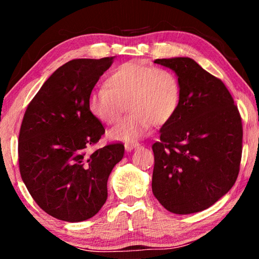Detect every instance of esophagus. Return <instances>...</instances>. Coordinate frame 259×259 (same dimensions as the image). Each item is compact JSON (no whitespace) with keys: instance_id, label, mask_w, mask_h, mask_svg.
Wrapping results in <instances>:
<instances>
[{"instance_id":"esophagus-1","label":"esophagus","mask_w":259,"mask_h":259,"mask_svg":"<svg viewBox=\"0 0 259 259\" xmlns=\"http://www.w3.org/2000/svg\"><path fill=\"white\" fill-rule=\"evenodd\" d=\"M138 146H139V143H137V142H135V143H126L125 145H124L126 151H131V150H134V148L138 147Z\"/></svg>"}]
</instances>
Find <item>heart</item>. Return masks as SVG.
<instances>
[{
  "label": "heart",
  "instance_id": "1",
  "mask_svg": "<svg viewBox=\"0 0 259 259\" xmlns=\"http://www.w3.org/2000/svg\"><path fill=\"white\" fill-rule=\"evenodd\" d=\"M181 85L175 74L140 61H128L114 67L88 98V109L96 120L113 124L119 119L122 104L129 115L109 130L112 140L133 143L150 131L154 122L162 125L176 113Z\"/></svg>",
  "mask_w": 259,
  "mask_h": 259
}]
</instances>
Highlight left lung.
Returning <instances> with one entry per match:
<instances>
[{"mask_svg":"<svg viewBox=\"0 0 259 259\" xmlns=\"http://www.w3.org/2000/svg\"><path fill=\"white\" fill-rule=\"evenodd\" d=\"M154 63L176 73L181 100L152 146L153 194L172 213L202 211L238 178L243 137L239 109L222 80L193 59L177 57Z\"/></svg>","mask_w":259,"mask_h":259,"instance_id":"left-lung-1","label":"left lung"}]
</instances>
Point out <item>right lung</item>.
Masks as SVG:
<instances>
[{"mask_svg": "<svg viewBox=\"0 0 259 259\" xmlns=\"http://www.w3.org/2000/svg\"><path fill=\"white\" fill-rule=\"evenodd\" d=\"M113 61L106 57L64 64L35 95L21 122V179L38 207L60 221H87L99 211L109 174L124 154L122 143L87 151L105 134L88 98Z\"/></svg>", "mask_w": 259, "mask_h": 259, "instance_id": "obj_1", "label": "right lung"}]
</instances>
